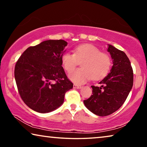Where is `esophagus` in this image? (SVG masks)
Instances as JSON below:
<instances>
[{
  "mask_svg": "<svg viewBox=\"0 0 147 147\" xmlns=\"http://www.w3.org/2000/svg\"><path fill=\"white\" fill-rule=\"evenodd\" d=\"M73 87H74V88H77V89H80V88H82V86H80V85L76 84H74V85H73Z\"/></svg>",
  "mask_w": 147,
  "mask_h": 147,
  "instance_id": "1",
  "label": "esophagus"
}]
</instances>
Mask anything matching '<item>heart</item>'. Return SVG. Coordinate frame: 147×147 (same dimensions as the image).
Instances as JSON below:
<instances>
[{"mask_svg": "<svg viewBox=\"0 0 147 147\" xmlns=\"http://www.w3.org/2000/svg\"><path fill=\"white\" fill-rule=\"evenodd\" d=\"M81 63V68L69 74V77L76 84H83L90 78L97 80L108 73L111 59L108 54L101 52L92 44H82L74 48V53H65L62 56V63L67 72H71Z\"/></svg>", "mask_w": 147, "mask_h": 147, "instance_id": "1", "label": "heart"}]
</instances>
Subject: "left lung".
<instances>
[{
  "label": "left lung",
  "mask_w": 147,
  "mask_h": 147,
  "mask_svg": "<svg viewBox=\"0 0 147 147\" xmlns=\"http://www.w3.org/2000/svg\"><path fill=\"white\" fill-rule=\"evenodd\" d=\"M113 65L110 73L100 82L99 86H92V94L84 101L88 110L99 116L115 113L127 99L133 84L134 73L131 63L122 51L108 44Z\"/></svg>",
  "instance_id": "1"
}]
</instances>
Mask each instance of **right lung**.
<instances>
[{
	"label": "right lung",
	"instance_id": "1",
	"mask_svg": "<svg viewBox=\"0 0 147 147\" xmlns=\"http://www.w3.org/2000/svg\"><path fill=\"white\" fill-rule=\"evenodd\" d=\"M67 45L63 40L43 41L28 48L16 63L18 92L32 110L40 113L55 110L63 103L65 93L73 88L61 66Z\"/></svg>",
	"mask_w": 147,
	"mask_h": 147
}]
</instances>
